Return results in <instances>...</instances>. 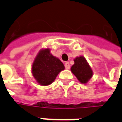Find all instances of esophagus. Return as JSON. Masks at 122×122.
Instances as JSON below:
<instances>
[{
	"label": "esophagus",
	"mask_w": 122,
	"mask_h": 122,
	"mask_svg": "<svg viewBox=\"0 0 122 122\" xmlns=\"http://www.w3.org/2000/svg\"><path fill=\"white\" fill-rule=\"evenodd\" d=\"M65 68H66V69H67V70L70 69V63H69L68 62H66V63H65Z\"/></svg>",
	"instance_id": "1"
}]
</instances>
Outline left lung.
<instances>
[{"label":"left lung","instance_id":"obj_1","mask_svg":"<svg viewBox=\"0 0 122 122\" xmlns=\"http://www.w3.org/2000/svg\"><path fill=\"white\" fill-rule=\"evenodd\" d=\"M75 63L71 67V72L79 81L86 84L93 75V72L86 58L83 56H77L74 59Z\"/></svg>","mask_w":122,"mask_h":122}]
</instances>
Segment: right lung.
Masks as SVG:
<instances>
[{
    "label": "right lung",
    "mask_w": 122,
    "mask_h": 122,
    "mask_svg": "<svg viewBox=\"0 0 122 122\" xmlns=\"http://www.w3.org/2000/svg\"><path fill=\"white\" fill-rule=\"evenodd\" d=\"M65 69L59 59L50 53L49 48L41 50L32 66V73L41 86H48L54 81L59 73Z\"/></svg>",
    "instance_id": "obj_1"
}]
</instances>
